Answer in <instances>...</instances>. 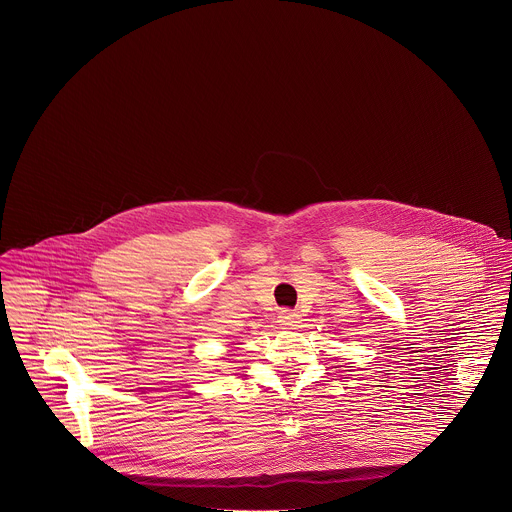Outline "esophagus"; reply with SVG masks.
Returning a JSON list of instances; mask_svg holds the SVG:
<instances>
[{
	"mask_svg": "<svg viewBox=\"0 0 512 512\" xmlns=\"http://www.w3.org/2000/svg\"><path fill=\"white\" fill-rule=\"evenodd\" d=\"M279 325L283 327V329H297L299 327V323H301V315L299 313H295V311H289V309H283V311H279Z\"/></svg>",
	"mask_w": 512,
	"mask_h": 512,
	"instance_id": "1",
	"label": "esophagus"
}]
</instances>
